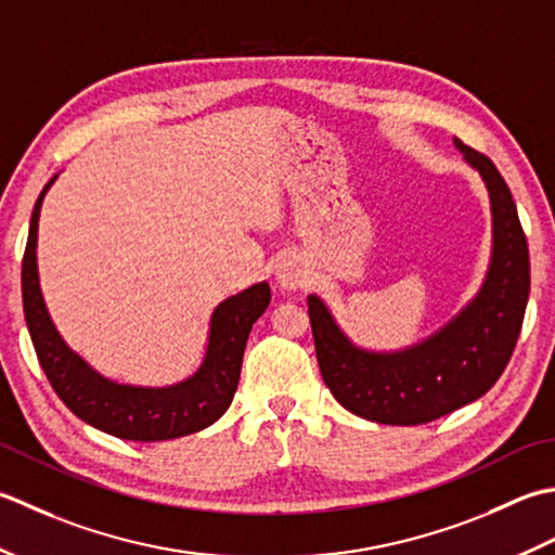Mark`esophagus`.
<instances>
[{
  "label": "esophagus",
  "instance_id": "34e87169",
  "mask_svg": "<svg viewBox=\"0 0 555 555\" xmlns=\"http://www.w3.org/2000/svg\"><path fill=\"white\" fill-rule=\"evenodd\" d=\"M278 282H280V287H285V289H299L307 285L309 270L301 263V258H297V256L282 258L278 266Z\"/></svg>",
  "mask_w": 555,
  "mask_h": 555
}]
</instances>
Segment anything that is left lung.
Returning a JSON list of instances; mask_svg holds the SVG:
<instances>
[{"mask_svg":"<svg viewBox=\"0 0 555 555\" xmlns=\"http://www.w3.org/2000/svg\"><path fill=\"white\" fill-rule=\"evenodd\" d=\"M491 196L493 256L481 292L426 343L395 354L347 340L325 304L309 294L315 359L333 398L361 420L416 426L460 410L501 378L513 357L529 299V248L511 189L483 153L455 139Z\"/></svg>","mask_w":555,"mask_h":555,"instance_id":"left-lung-1","label":"left lung"}]
</instances>
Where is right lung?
I'll return each instance as SVG.
<instances>
[{
    "instance_id": "1",
    "label": "right lung",
    "mask_w": 555,
    "mask_h": 555,
    "mask_svg": "<svg viewBox=\"0 0 555 555\" xmlns=\"http://www.w3.org/2000/svg\"><path fill=\"white\" fill-rule=\"evenodd\" d=\"M54 179L56 175L44 184L33 208L24 266H21L26 325L54 392L78 420L109 436L141 440V443L189 436L218 422L228 412L236 383H240L244 347L251 325L261 319L270 304L268 282H258L234 294L215 309L206 359L184 383L169 388H133L112 383L66 347L42 301L36 261L38 218L42 198Z\"/></svg>"
}]
</instances>
